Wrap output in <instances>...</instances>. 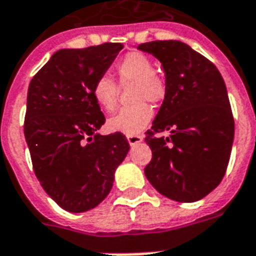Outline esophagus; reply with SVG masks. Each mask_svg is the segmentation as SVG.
<instances>
[{
    "label": "esophagus",
    "instance_id": "34e87169",
    "mask_svg": "<svg viewBox=\"0 0 256 256\" xmlns=\"http://www.w3.org/2000/svg\"><path fill=\"white\" fill-rule=\"evenodd\" d=\"M144 138L142 136H138V134H130V136H128V141L130 145H136V144H140L141 141H142Z\"/></svg>",
    "mask_w": 256,
    "mask_h": 256
}]
</instances>
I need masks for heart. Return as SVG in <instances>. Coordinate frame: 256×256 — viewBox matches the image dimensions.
Masks as SVG:
<instances>
[{"label": "heart", "instance_id": "1", "mask_svg": "<svg viewBox=\"0 0 256 256\" xmlns=\"http://www.w3.org/2000/svg\"><path fill=\"white\" fill-rule=\"evenodd\" d=\"M115 74L119 85L133 82L132 100L111 116L108 128L123 134H137L148 126L153 118L152 107L146 103H160L166 94V77L153 69L152 60L142 52L130 51L115 65ZM118 84L107 76H100L92 85V94L96 103L106 111H112L118 104Z\"/></svg>", "mask_w": 256, "mask_h": 256}]
</instances>
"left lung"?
<instances>
[{
	"label": "left lung",
	"instance_id": "1",
	"mask_svg": "<svg viewBox=\"0 0 256 256\" xmlns=\"http://www.w3.org/2000/svg\"><path fill=\"white\" fill-rule=\"evenodd\" d=\"M162 62L166 94L148 130L152 160L145 175L160 194L196 202L218 186L228 166L234 120L218 69L186 43L153 40L140 44ZM171 131L168 138L158 134Z\"/></svg>",
	"mask_w": 256,
	"mask_h": 256
}]
</instances>
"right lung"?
I'll use <instances>...</instances> for the list:
<instances>
[{"mask_svg": "<svg viewBox=\"0 0 256 256\" xmlns=\"http://www.w3.org/2000/svg\"><path fill=\"white\" fill-rule=\"evenodd\" d=\"M122 48V43H103L56 51L28 86L24 136L34 172L72 213L94 209L108 196L130 149L119 132L96 134L106 118L92 94L94 80Z\"/></svg>", "mask_w": 256, "mask_h": 256, "instance_id": "obj_1", "label": "right lung"}]
</instances>
